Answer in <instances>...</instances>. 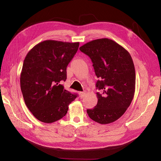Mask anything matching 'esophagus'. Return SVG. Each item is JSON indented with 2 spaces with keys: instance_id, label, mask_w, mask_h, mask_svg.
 Listing matches in <instances>:
<instances>
[{
  "instance_id": "esophagus-1",
  "label": "esophagus",
  "mask_w": 161,
  "mask_h": 161,
  "mask_svg": "<svg viewBox=\"0 0 161 161\" xmlns=\"http://www.w3.org/2000/svg\"><path fill=\"white\" fill-rule=\"evenodd\" d=\"M79 94H80V99L84 98V97H85V92H80Z\"/></svg>"
}]
</instances>
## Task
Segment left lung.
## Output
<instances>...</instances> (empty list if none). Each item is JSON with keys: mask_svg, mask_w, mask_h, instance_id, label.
I'll use <instances>...</instances> for the list:
<instances>
[{"mask_svg": "<svg viewBox=\"0 0 161 161\" xmlns=\"http://www.w3.org/2000/svg\"><path fill=\"white\" fill-rule=\"evenodd\" d=\"M92 62L98 78L97 104L87 109L89 118L101 124L114 122L122 115L132 101L135 92L136 72L130 53L108 38L92 40L79 47Z\"/></svg>", "mask_w": 161, "mask_h": 161, "instance_id": "left-lung-1", "label": "left lung"}]
</instances>
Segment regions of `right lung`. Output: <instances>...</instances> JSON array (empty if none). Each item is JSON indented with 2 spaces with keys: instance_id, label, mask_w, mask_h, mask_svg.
Here are the masks:
<instances>
[{
  "instance_id": "1",
  "label": "right lung",
  "mask_w": 161,
  "mask_h": 161,
  "mask_svg": "<svg viewBox=\"0 0 161 161\" xmlns=\"http://www.w3.org/2000/svg\"><path fill=\"white\" fill-rule=\"evenodd\" d=\"M79 42L46 40L27 53L20 77L25 103L34 117L53 123L65 116L78 96L64 89L66 67L76 54Z\"/></svg>"
}]
</instances>
